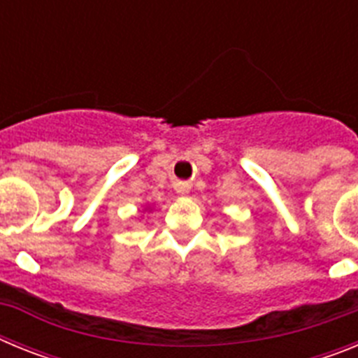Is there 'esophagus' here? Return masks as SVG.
<instances>
[{
  "label": "esophagus",
  "instance_id": "1",
  "mask_svg": "<svg viewBox=\"0 0 358 358\" xmlns=\"http://www.w3.org/2000/svg\"><path fill=\"white\" fill-rule=\"evenodd\" d=\"M176 189L179 195H188L189 189H192V186H189L188 182H179V185L176 186Z\"/></svg>",
  "mask_w": 358,
  "mask_h": 358
}]
</instances>
